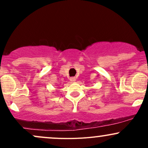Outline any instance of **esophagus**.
I'll return each instance as SVG.
<instances>
[{"mask_svg": "<svg viewBox=\"0 0 148 148\" xmlns=\"http://www.w3.org/2000/svg\"><path fill=\"white\" fill-rule=\"evenodd\" d=\"M70 81H72V82H74V81H76V79L74 77H72V78H70Z\"/></svg>", "mask_w": 148, "mask_h": 148, "instance_id": "obj_1", "label": "esophagus"}]
</instances>
